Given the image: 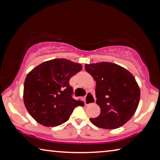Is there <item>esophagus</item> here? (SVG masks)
<instances>
[{"label":"esophagus","mask_w":160,"mask_h":160,"mask_svg":"<svg viewBox=\"0 0 160 160\" xmlns=\"http://www.w3.org/2000/svg\"><path fill=\"white\" fill-rule=\"evenodd\" d=\"M95 101H96V98L90 92H88L87 94V95L85 97V103L87 106L93 104V103L95 102Z\"/></svg>","instance_id":"esophagus-1"}]
</instances>
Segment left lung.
Returning a JSON list of instances; mask_svg holds the SVG:
<instances>
[{"label": "left lung", "mask_w": 160, "mask_h": 160, "mask_svg": "<svg viewBox=\"0 0 160 160\" xmlns=\"http://www.w3.org/2000/svg\"><path fill=\"white\" fill-rule=\"evenodd\" d=\"M85 67L96 81V103L101 109L99 116L90 121L104 129L122 126L132 118L139 104L140 91L134 76L109 62L85 64Z\"/></svg>", "instance_id": "left-lung-1"}]
</instances>
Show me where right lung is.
<instances>
[{
    "label": "right lung",
    "mask_w": 160,
    "mask_h": 160,
    "mask_svg": "<svg viewBox=\"0 0 160 160\" xmlns=\"http://www.w3.org/2000/svg\"><path fill=\"white\" fill-rule=\"evenodd\" d=\"M82 69L80 63L66 58L45 61L29 72L24 83V104L39 123L55 127L68 120L83 102L72 97L70 78Z\"/></svg>",
    "instance_id": "1"
}]
</instances>
